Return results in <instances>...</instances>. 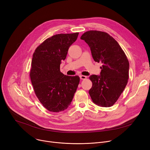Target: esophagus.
<instances>
[{"label":"esophagus","instance_id":"esophagus-1","mask_svg":"<svg viewBox=\"0 0 150 150\" xmlns=\"http://www.w3.org/2000/svg\"><path fill=\"white\" fill-rule=\"evenodd\" d=\"M80 78L81 80H85L87 78V76H84V75H80Z\"/></svg>","mask_w":150,"mask_h":150}]
</instances>
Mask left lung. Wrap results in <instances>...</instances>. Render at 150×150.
I'll return each instance as SVG.
<instances>
[{"mask_svg": "<svg viewBox=\"0 0 150 150\" xmlns=\"http://www.w3.org/2000/svg\"><path fill=\"white\" fill-rule=\"evenodd\" d=\"M80 38L89 46L93 60L103 64L100 75L89 76L92 82V87L89 91L91 99L98 106H111L127 84L128 59L119 43L106 32L91 30Z\"/></svg>", "mask_w": 150, "mask_h": 150, "instance_id": "1", "label": "left lung"}]
</instances>
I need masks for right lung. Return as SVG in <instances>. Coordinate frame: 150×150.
Listing matches in <instances>:
<instances>
[{"instance_id":"obj_1","label":"right lung","mask_w":150,"mask_h":150,"mask_svg":"<svg viewBox=\"0 0 150 150\" xmlns=\"http://www.w3.org/2000/svg\"><path fill=\"white\" fill-rule=\"evenodd\" d=\"M79 33L58 34L45 40L36 49L30 76L35 94L44 108L58 112L71 104L80 83L78 76L64 75L60 71L62 60Z\"/></svg>"}]
</instances>
